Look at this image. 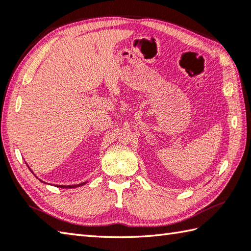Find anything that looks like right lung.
Segmentation results:
<instances>
[{
  "label": "right lung",
  "mask_w": 251,
  "mask_h": 251,
  "mask_svg": "<svg viewBox=\"0 0 251 251\" xmlns=\"http://www.w3.org/2000/svg\"><path fill=\"white\" fill-rule=\"evenodd\" d=\"M85 184L86 183H81V184H78V185H68V186L60 185V186H57V187H61V188H76V187H79V186H82V185H85Z\"/></svg>",
  "instance_id": "right-lung-1"
}]
</instances>
